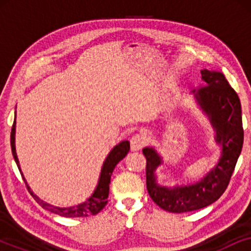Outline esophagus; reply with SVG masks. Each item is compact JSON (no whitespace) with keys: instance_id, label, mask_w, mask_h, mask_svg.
Masks as SVG:
<instances>
[{"instance_id":"1","label":"esophagus","mask_w":251,"mask_h":251,"mask_svg":"<svg viewBox=\"0 0 251 251\" xmlns=\"http://www.w3.org/2000/svg\"><path fill=\"white\" fill-rule=\"evenodd\" d=\"M146 144V139L143 135H135L130 140V146H131V151H139L142 150Z\"/></svg>"}]
</instances>
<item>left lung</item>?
Returning <instances> with one entry per match:
<instances>
[{
    "instance_id": "left-lung-1",
    "label": "left lung",
    "mask_w": 251,
    "mask_h": 251,
    "mask_svg": "<svg viewBox=\"0 0 251 251\" xmlns=\"http://www.w3.org/2000/svg\"><path fill=\"white\" fill-rule=\"evenodd\" d=\"M204 84L194 97L216 131L215 140L222 147L218 162L197 183L186 186L167 187L157 184L155 170L163 163L153 147L143 150L146 157V187L152 200L169 212L198 210L214 203L224 193L234 171L243 145L241 102L224 74L201 71Z\"/></svg>"
}]
</instances>
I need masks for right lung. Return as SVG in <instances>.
I'll list each match as a JSON object with an SVG mask.
<instances>
[{
	"label": "right lung",
	"instance_id": "add662e5",
	"mask_svg": "<svg viewBox=\"0 0 251 251\" xmlns=\"http://www.w3.org/2000/svg\"><path fill=\"white\" fill-rule=\"evenodd\" d=\"M16 116L15 121H13L12 129H11V136H10V142H11V151L13 159H15L17 166H18V169L22 174L23 179L25 181L27 188H28V192L33 195V198L35 199V201L39 203L43 209H46L48 211L53 212V214H57L59 216H63V217H88V216H94L97 215L99 211L102 210V208L105 207L106 203H107V198L109 194V184H111V176L113 174V170L116 164H118L120 161H121L123 157H125L126 154H128L130 150V144L128 140H123V142L119 143L118 145L113 147V150L108 153L107 157H106L104 161V164L101 167L100 176H99V180L97 184V187L92 195L89 199H87L83 203H80L77 205H73V207H67V208H60V207H54V205H51L30 191V187L27 185V181L25 180V177L22 173V169H20L19 166V160L18 156H17L16 153Z\"/></svg>",
	"mask_w": 251,
	"mask_h": 251
}]
</instances>
